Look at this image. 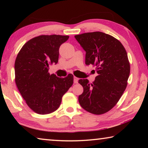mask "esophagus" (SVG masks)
I'll return each mask as SVG.
<instances>
[{
  "mask_svg": "<svg viewBox=\"0 0 148 148\" xmlns=\"http://www.w3.org/2000/svg\"><path fill=\"white\" fill-rule=\"evenodd\" d=\"M77 82H78V78L76 77H74V82L75 84H77Z\"/></svg>",
  "mask_w": 148,
  "mask_h": 148,
  "instance_id": "34e87169",
  "label": "esophagus"
}]
</instances>
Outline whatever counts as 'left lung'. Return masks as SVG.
<instances>
[{"mask_svg":"<svg viewBox=\"0 0 148 148\" xmlns=\"http://www.w3.org/2000/svg\"><path fill=\"white\" fill-rule=\"evenodd\" d=\"M74 37L86 51V64L96 66L98 74L92 84L87 79L79 80L84 87L79 103L91 114L106 113L117 103L127 86L130 64L126 50L118 40L102 32Z\"/></svg>","mask_w":148,"mask_h":148,"instance_id":"1","label":"left lung"}]
</instances>
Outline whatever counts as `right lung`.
<instances>
[{
    "label": "right lung",
    "instance_id": "obj_1",
    "mask_svg": "<svg viewBox=\"0 0 148 148\" xmlns=\"http://www.w3.org/2000/svg\"><path fill=\"white\" fill-rule=\"evenodd\" d=\"M69 36L41 35L24 44L15 61L16 84L31 110L47 114L59 107L64 94L73 84V75L50 74V64L58 62L59 49Z\"/></svg>",
    "mask_w": 148,
    "mask_h": 148
}]
</instances>
